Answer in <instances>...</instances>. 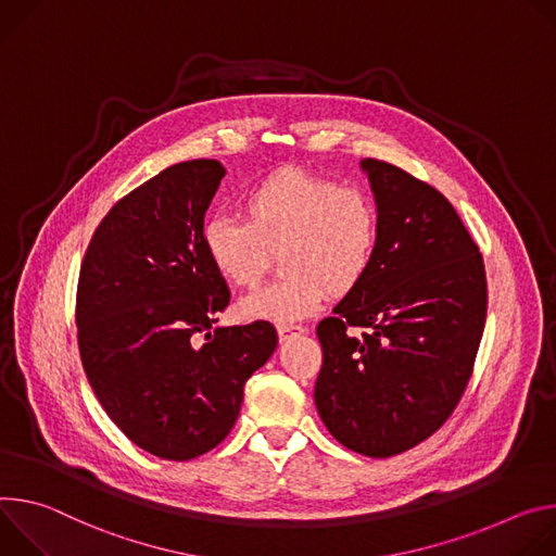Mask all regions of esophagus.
I'll list each match as a JSON object with an SVG mask.
<instances>
[{
	"label": "esophagus",
	"mask_w": 556,
	"mask_h": 556,
	"mask_svg": "<svg viewBox=\"0 0 556 556\" xmlns=\"http://www.w3.org/2000/svg\"><path fill=\"white\" fill-rule=\"evenodd\" d=\"M295 333H306V329L300 327V325H280V327H278V338H280V342L287 340V338H291V336H295Z\"/></svg>",
	"instance_id": "esophagus-1"
}]
</instances>
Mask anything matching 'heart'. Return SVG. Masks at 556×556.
<instances>
[{
    "instance_id": "obj_1",
    "label": "heart",
    "mask_w": 556,
    "mask_h": 556,
    "mask_svg": "<svg viewBox=\"0 0 556 556\" xmlns=\"http://www.w3.org/2000/svg\"><path fill=\"white\" fill-rule=\"evenodd\" d=\"M244 218L210 216L203 250L220 278L250 289L280 250L282 276L240 302L252 320L289 325L320 309L325 293L353 291L371 269L380 240L374 199L304 169L269 174L242 199Z\"/></svg>"
}]
</instances>
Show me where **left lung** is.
Instances as JSON below:
<instances>
[{
    "label": "left lung",
    "mask_w": 556,
    "mask_h": 556,
    "mask_svg": "<svg viewBox=\"0 0 556 556\" xmlns=\"http://www.w3.org/2000/svg\"><path fill=\"white\" fill-rule=\"evenodd\" d=\"M380 214L376 261L318 325L314 400L329 433L366 457L404 453L451 417L485 325V269L435 188L362 159Z\"/></svg>",
    "instance_id": "1"
}]
</instances>
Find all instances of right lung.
<instances>
[{
  "label": "right lung",
  "mask_w": 556,
  "mask_h": 556,
  "mask_svg": "<svg viewBox=\"0 0 556 556\" xmlns=\"http://www.w3.org/2000/svg\"><path fill=\"white\" fill-rule=\"evenodd\" d=\"M225 176L214 159L176 163L99 223L77 287L79 353L108 417L172 462L216 448L244 382L271 357L274 325L216 327L225 278L203 250L205 212ZM208 342L195 346V336Z\"/></svg>",
  "instance_id": "1"
}]
</instances>
